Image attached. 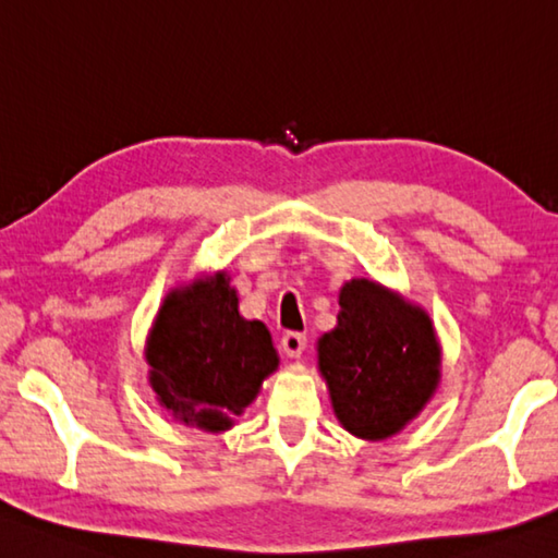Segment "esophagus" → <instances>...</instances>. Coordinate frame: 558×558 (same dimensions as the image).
Wrapping results in <instances>:
<instances>
[{
  "instance_id": "1",
  "label": "esophagus",
  "mask_w": 558,
  "mask_h": 558,
  "mask_svg": "<svg viewBox=\"0 0 558 558\" xmlns=\"http://www.w3.org/2000/svg\"><path fill=\"white\" fill-rule=\"evenodd\" d=\"M304 345H307V336L300 331H288L280 338V348L288 357H300L304 353Z\"/></svg>"
}]
</instances>
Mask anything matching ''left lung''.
Listing matches in <instances>:
<instances>
[{"label": "left lung", "instance_id": "1", "mask_svg": "<svg viewBox=\"0 0 558 558\" xmlns=\"http://www.w3.org/2000/svg\"><path fill=\"white\" fill-rule=\"evenodd\" d=\"M338 324L316 343L336 418L363 440H387L411 423L440 381L430 316L375 280L338 294Z\"/></svg>", "mask_w": 558, "mask_h": 558}]
</instances>
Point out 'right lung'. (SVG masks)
Segmentation results:
<instances>
[{"label": "right lung", "instance_id": "1", "mask_svg": "<svg viewBox=\"0 0 558 558\" xmlns=\"http://www.w3.org/2000/svg\"><path fill=\"white\" fill-rule=\"evenodd\" d=\"M145 357L161 407L207 433L232 428L280 363L266 324L239 314L227 272L167 294Z\"/></svg>", "mask_w": 558, "mask_h": 558}]
</instances>
